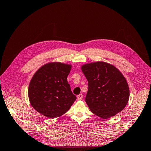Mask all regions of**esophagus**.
Segmentation results:
<instances>
[{"mask_svg": "<svg viewBox=\"0 0 151 151\" xmlns=\"http://www.w3.org/2000/svg\"><path fill=\"white\" fill-rule=\"evenodd\" d=\"M83 98V94H79V95L78 96V100H82Z\"/></svg>", "mask_w": 151, "mask_h": 151, "instance_id": "esophagus-1", "label": "esophagus"}]
</instances>
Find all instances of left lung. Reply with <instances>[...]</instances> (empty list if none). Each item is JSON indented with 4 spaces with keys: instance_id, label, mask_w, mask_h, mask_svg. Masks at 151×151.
Segmentation results:
<instances>
[{
    "instance_id": "left-lung-1",
    "label": "left lung",
    "mask_w": 151,
    "mask_h": 151,
    "mask_svg": "<svg viewBox=\"0 0 151 151\" xmlns=\"http://www.w3.org/2000/svg\"><path fill=\"white\" fill-rule=\"evenodd\" d=\"M81 70L88 81L85 101L92 113L107 119L123 110L129 99V88L115 66L96 62L83 65Z\"/></svg>"
}]
</instances>
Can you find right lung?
Instances as JSON below:
<instances>
[{
	"label": "right lung",
	"instance_id": "obj_1",
	"mask_svg": "<svg viewBox=\"0 0 151 151\" xmlns=\"http://www.w3.org/2000/svg\"><path fill=\"white\" fill-rule=\"evenodd\" d=\"M71 65L50 63L33 76L28 88L29 102L38 112L49 118L62 116L76 101L67 77Z\"/></svg>",
	"mask_w": 151,
	"mask_h": 151
}]
</instances>
